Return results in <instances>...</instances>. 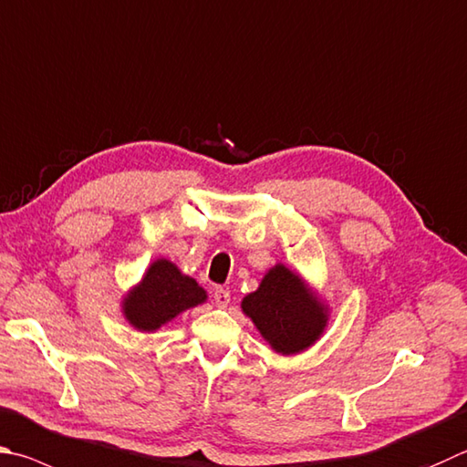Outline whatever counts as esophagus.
<instances>
[{
  "mask_svg": "<svg viewBox=\"0 0 467 467\" xmlns=\"http://www.w3.org/2000/svg\"><path fill=\"white\" fill-rule=\"evenodd\" d=\"M214 302H216L218 308H226L228 304H231V292L224 290V287H216Z\"/></svg>",
  "mask_w": 467,
  "mask_h": 467,
  "instance_id": "obj_1",
  "label": "esophagus"
}]
</instances>
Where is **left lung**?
Segmentation results:
<instances>
[{
    "label": "left lung",
    "mask_w": 467,
    "mask_h": 467,
    "mask_svg": "<svg viewBox=\"0 0 467 467\" xmlns=\"http://www.w3.org/2000/svg\"><path fill=\"white\" fill-rule=\"evenodd\" d=\"M241 308L279 355L306 351L328 325L327 304L306 279L284 263H277L263 275L257 290L244 296Z\"/></svg>",
    "instance_id": "obj_1"
}]
</instances>
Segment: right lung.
I'll return each instance as SVG.
<instances>
[{"label":"right lung","instance_id":"add662e5","mask_svg":"<svg viewBox=\"0 0 467 467\" xmlns=\"http://www.w3.org/2000/svg\"><path fill=\"white\" fill-rule=\"evenodd\" d=\"M208 294L169 259H155L122 298V315L140 333H155L182 312L204 304Z\"/></svg>","mask_w":467,"mask_h":467}]
</instances>
